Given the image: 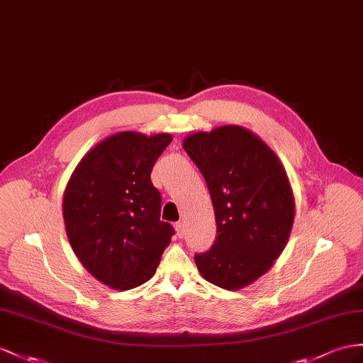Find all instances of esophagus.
I'll list each match as a JSON object with an SVG mask.
<instances>
[{"instance_id":"1","label":"esophagus","mask_w":363,"mask_h":363,"mask_svg":"<svg viewBox=\"0 0 363 363\" xmlns=\"http://www.w3.org/2000/svg\"><path fill=\"white\" fill-rule=\"evenodd\" d=\"M184 223L183 222H179V223H175V233H177V235L179 237H183V234H184Z\"/></svg>"}]
</instances>
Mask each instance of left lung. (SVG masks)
Returning a JSON list of instances; mask_svg holds the SVG:
<instances>
[{
	"mask_svg": "<svg viewBox=\"0 0 363 363\" xmlns=\"http://www.w3.org/2000/svg\"><path fill=\"white\" fill-rule=\"evenodd\" d=\"M183 149L205 177L217 238L197 254L201 277L228 291L262 277L285 250L296 203L277 154L250 129L226 125L194 132Z\"/></svg>",
	"mask_w": 363,
	"mask_h": 363,
	"instance_id": "left-lung-1",
	"label": "left lung"
}]
</instances>
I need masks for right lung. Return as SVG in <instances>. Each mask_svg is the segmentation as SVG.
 <instances>
[{"mask_svg":"<svg viewBox=\"0 0 363 363\" xmlns=\"http://www.w3.org/2000/svg\"><path fill=\"white\" fill-rule=\"evenodd\" d=\"M171 134L117 132L87 152L66 184L69 243L87 272L112 289L143 285L160 263L174 229L162 222V197L151 182Z\"/></svg>","mask_w":363,"mask_h":363,"instance_id":"obj_1","label":"right lung"}]
</instances>
